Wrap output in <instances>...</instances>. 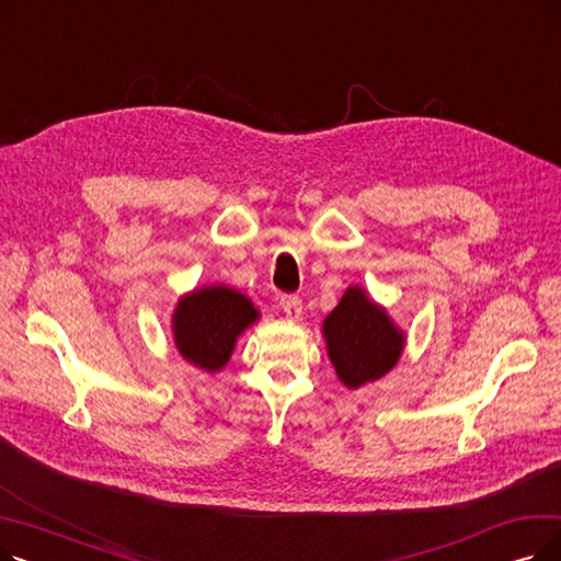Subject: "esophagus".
Returning a JSON list of instances; mask_svg holds the SVG:
<instances>
[{"instance_id": "34e87169", "label": "esophagus", "mask_w": 561, "mask_h": 561, "mask_svg": "<svg viewBox=\"0 0 561 561\" xmlns=\"http://www.w3.org/2000/svg\"><path fill=\"white\" fill-rule=\"evenodd\" d=\"M282 309L288 320H298L302 316V300L298 296H286L282 300Z\"/></svg>"}]
</instances>
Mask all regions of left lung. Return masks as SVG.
Wrapping results in <instances>:
<instances>
[{
	"label": "left lung",
	"mask_w": 561,
	"mask_h": 561,
	"mask_svg": "<svg viewBox=\"0 0 561 561\" xmlns=\"http://www.w3.org/2000/svg\"><path fill=\"white\" fill-rule=\"evenodd\" d=\"M322 336L330 362L347 389L385 377L404 347V332L362 286H350L343 293L336 309L322 322Z\"/></svg>",
	"instance_id": "1"
}]
</instances>
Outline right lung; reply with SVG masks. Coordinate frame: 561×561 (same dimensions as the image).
Returning <instances> with one entry per match:
<instances>
[{"label":"right lung","mask_w":561,"mask_h":561,"mask_svg":"<svg viewBox=\"0 0 561 561\" xmlns=\"http://www.w3.org/2000/svg\"><path fill=\"white\" fill-rule=\"evenodd\" d=\"M256 320L259 311L243 293L220 284L202 286L176 302L172 336L186 362L216 373L229 362L236 339Z\"/></svg>","instance_id":"right-lung-1"}]
</instances>
